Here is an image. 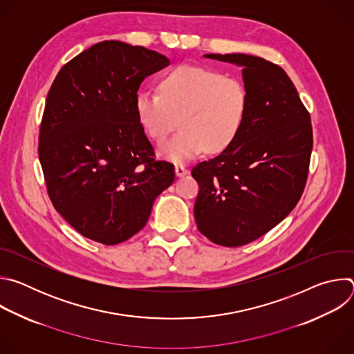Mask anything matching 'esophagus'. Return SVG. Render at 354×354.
Masks as SVG:
<instances>
[{"mask_svg":"<svg viewBox=\"0 0 354 354\" xmlns=\"http://www.w3.org/2000/svg\"><path fill=\"white\" fill-rule=\"evenodd\" d=\"M187 172H189L187 168L183 167V165H180V164H178V165L175 167V174H176V176H185Z\"/></svg>","mask_w":354,"mask_h":354,"instance_id":"34e87169","label":"esophagus"}]
</instances>
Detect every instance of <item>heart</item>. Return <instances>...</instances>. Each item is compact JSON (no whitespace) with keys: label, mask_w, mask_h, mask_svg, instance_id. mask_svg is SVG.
<instances>
[{"label":"heart","mask_w":354,"mask_h":354,"mask_svg":"<svg viewBox=\"0 0 354 354\" xmlns=\"http://www.w3.org/2000/svg\"><path fill=\"white\" fill-rule=\"evenodd\" d=\"M249 91L236 77L218 71L179 66L160 81V91L140 89L134 109L145 133L158 142L179 124L183 127L158 153L175 164L187 162L197 156L217 154L227 149L248 118Z\"/></svg>","instance_id":"obj_1"}]
</instances>
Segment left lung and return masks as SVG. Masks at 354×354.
I'll use <instances>...</instances> for the list:
<instances>
[{
	"label": "left lung",
	"mask_w": 354,
	"mask_h": 354,
	"mask_svg": "<svg viewBox=\"0 0 354 354\" xmlns=\"http://www.w3.org/2000/svg\"><path fill=\"white\" fill-rule=\"evenodd\" d=\"M242 67L250 105L235 141L197 164L194 218L212 242L242 246L269 232L304 192L313 151L311 118L286 71L242 53L205 55Z\"/></svg>",
	"instance_id": "obj_1"
}]
</instances>
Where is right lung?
<instances>
[{
  "label": "right lung",
  "instance_id": "1",
  "mask_svg": "<svg viewBox=\"0 0 354 354\" xmlns=\"http://www.w3.org/2000/svg\"><path fill=\"white\" fill-rule=\"evenodd\" d=\"M168 64L154 50L105 40L70 60L47 93L39 131L47 193L85 238H131L175 179L174 165L154 158L134 109L144 78Z\"/></svg>",
  "mask_w": 354,
  "mask_h": 354
}]
</instances>
